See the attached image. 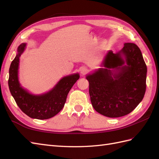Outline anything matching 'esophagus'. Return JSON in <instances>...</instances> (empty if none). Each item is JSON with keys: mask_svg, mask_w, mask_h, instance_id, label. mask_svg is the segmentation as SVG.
<instances>
[{"mask_svg": "<svg viewBox=\"0 0 159 159\" xmlns=\"http://www.w3.org/2000/svg\"><path fill=\"white\" fill-rule=\"evenodd\" d=\"M80 71H81V74L84 75V74H85L87 73V72L88 71V70L87 68H85V67H83V68H81Z\"/></svg>", "mask_w": 159, "mask_h": 159, "instance_id": "obj_1", "label": "esophagus"}]
</instances>
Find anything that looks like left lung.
I'll return each mask as SVG.
<instances>
[{"label": "left lung", "mask_w": 159, "mask_h": 159, "mask_svg": "<svg viewBox=\"0 0 159 159\" xmlns=\"http://www.w3.org/2000/svg\"><path fill=\"white\" fill-rule=\"evenodd\" d=\"M103 64L118 71L100 68L87 75L91 104L104 116H125L137 107L146 91L147 69L142 53L135 44L125 43L117 54L110 50Z\"/></svg>", "instance_id": "obj_1"}]
</instances>
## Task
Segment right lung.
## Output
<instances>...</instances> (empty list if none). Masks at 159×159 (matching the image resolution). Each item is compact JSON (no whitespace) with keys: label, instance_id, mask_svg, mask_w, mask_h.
I'll return each mask as SVG.
<instances>
[{"label":"right lung","instance_id":"right-lung-1","mask_svg":"<svg viewBox=\"0 0 159 159\" xmlns=\"http://www.w3.org/2000/svg\"><path fill=\"white\" fill-rule=\"evenodd\" d=\"M26 44L18 48V54L9 69L8 87L18 106L28 117L47 119L55 116L64 107L67 95L72 86L80 78L78 74L64 77L56 87L45 94L33 95L20 87L18 80L19 57L25 50Z\"/></svg>","mask_w":159,"mask_h":159}]
</instances>
